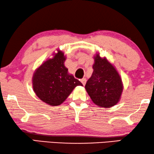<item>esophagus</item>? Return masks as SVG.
<instances>
[{
	"label": "esophagus",
	"mask_w": 154,
	"mask_h": 154,
	"mask_svg": "<svg viewBox=\"0 0 154 154\" xmlns=\"http://www.w3.org/2000/svg\"><path fill=\"white\" fill-rule=\"evenodd\" d=\"M86 82H87V79H82V80H81V82L82 83V85H85V84H86Z\"/></svg>",
	"instance_id": "esophagus-1"
}]
</instances>
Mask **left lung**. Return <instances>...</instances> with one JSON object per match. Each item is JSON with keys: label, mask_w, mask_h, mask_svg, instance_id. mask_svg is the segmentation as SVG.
<instances>
[{"label": "left lung", "mask_w": 154, "mask_h": 154, "mask_svg": "<svg viewBox=\"0 0 154 154\" xmlns=\"http://www.w3.org/2000/svg\"><path fill=\"white\" fill-rule=\"evenodd\" d=\"M93 65L94 72L85 85L87 92L95 104L110 108L119 102L123 84L119 73L106 58L96 54Z\"/></svg>", "instance_id": "8db88e82"}]
</instances>
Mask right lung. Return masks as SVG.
Returning a JSON list of instances; mask_svg holds the SVG:
<instances>
[{
	"label": "right lung",
	"mask_w": 154,
	"mask_h": 154,
	"mask_svg": "<svg viewBox=\"0 0 154 154\" xmlns=\"http://www.w3.org/2000/svg\"><path fill=\"white\" fill-rule=\"evenodd\" d=\"M66 57L59 50L52 59H48L35 70L32 87L40 100L51 106L62 104L76 86H82L79 80L68 73L65 66Z\"/></svg>",
	"instance_id": "obj_1"
}]
</instances>
